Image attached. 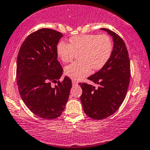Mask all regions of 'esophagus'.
I'll return each instance as SVG.
<instances>
[{"label":"esophagus","instance_id":"34e87169","mask_svg":"<svg viewBox=\"0 0 150 150\" xmlns=\"http://www.w3.org/2000/svg\"><path fill=\"white\" fill-rule=\"evenodd\" d=\"M72 85H73V86H76V85H78L77 82H76L75 81H72Z\"/></svg>","mask_w":150,"mask_h":150}]
</instances>
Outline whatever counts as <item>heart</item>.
I'll return each mask as SVG.
<instances>
[{
	"label": "heart",
	"instance_id": "obj_1",
	"mask_svg": "<svg viewBox=\"0 0 150 150\" xmlns=\"http://www.w3.org/2000/svg\"><path fill=\"white\" fill-rule=\"evenodd\" d=\"M112 49V42L107 35L85 34L71 38L69 45L59 43L57 52L63 63L70 62L79 53L80 61L67 65L64 70L67 76L77 81L89 75L92 68L102 69L109 59Z\"/></svg>",
	"mask_w": 150,
	"mask_h": 150
}]
</instances>
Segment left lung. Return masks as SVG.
<instances>
[{"instance_id":"1","label":"left lung","mask_w":150,"mask_h":150,"mask_svg":"<svg viewBox=\"0 0 150 150\" xmlns=\"http://www.w3.org/2000/svg\"><path fill=\"white\" fill-rule=\"evenodd\" d=\"M112 38L113 48L105 65L88 78L99 85L97 89L79 83L83 89L81 101L85 114L94 120L112 115L124 102L130 83V63L124 40L108 28H101Z\"/></svg>"}]
</instances>
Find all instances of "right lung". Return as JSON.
I'll return each mask as SVG.
<instances>
[{
	"instance_id": "obj_1",
	"label": "right lung",
	"mask_w": 150,
	"mask_h": 150,
	"mask_svg": "<svg viewBox=\"0 0 150 150\" xmlns=\"http://www.w3.org/2000/svg\"><path fill=\"white\" fill-rule=\"evenodd\" d=\"M62 37L61 33L50 28L32 33L22 43L17 58L20 95L33 113L46 120L61 116L71 88L69 77L57 81L63 74L57 52ZM52 82L57 85L52 87Z\"/></svg>"
}]
</instances>
